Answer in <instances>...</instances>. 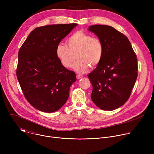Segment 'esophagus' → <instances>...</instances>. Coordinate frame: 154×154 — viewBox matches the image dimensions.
<instances>
[{"mask_svg":"<svg viewBox=\"0 0 154 154\" xmlns=\"http://www.w3.org/2000/svg\"><path fill=\"white\" fill-rule=\"evenodd\" d=\"M76 77H77V79H80V78H82V77H83V75H81V74H77Z\"/></svg>","mask_w":154,"mask_h":154,"instance_id":"obj_1","label":"esophagus"}]
</instances>
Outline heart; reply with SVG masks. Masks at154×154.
Listing matches in <instances>:
<instances>
[{
	"label": "heart",
	"instance_id": "1",
	"mask_svg": "<svg viewBox=\"0 0 154 154\" xmlns=\"http://www.w3.org/2000/svg\"><path fill=\"white\" fill-rule=\"evenodd\" d=\"M67 45L60 42L57 46L56 54L64 67L72 66L76 57L78 61L74 69L78 72H86L90 66L96 67L100 63L103 46L100 39L82 31H78L69 36Z\"/></svg>",
	"mask_w": 154,
	"mask_h": 154
}]
</instances>
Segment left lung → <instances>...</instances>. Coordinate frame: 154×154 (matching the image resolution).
Instances as JSON below:
<instances>
[{
  "label": "left lung",
  "mask_w": 154,
  "mask_h": 154,
  "mask_svg": "<svg viewBox=\"0 0 154 154\" xmlns=\"http://www.w3.org/2000/svg\"><path fill=\"white\" fill-rule=\"evenodd\" d=\"M100 39L103 54L100 63L88 75L91 98L99 108L112 111L124 105L130 96L138 77V61L126 36L106 25L88 29Z\"/></svg>",
  "instance_id": "1"
}]
</instances>
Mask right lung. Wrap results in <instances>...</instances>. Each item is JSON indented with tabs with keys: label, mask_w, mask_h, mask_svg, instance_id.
I'll return each instance as SVG.
<instances>
[{
	"label": "right lung",
	"mask_w": 154,
	"mask_h": 154,
	"mask_svg": "<svg viewBox=\"0 0 154 154\" xmlns=\"http://www.w3.org/2000/svg\"><path fill=\"white\" fill-rule=\"evenodd\" d=\"M77 24L37 27L18 52L16 75L27 100L41 112L57 111L67 101L74 72L64 67L56 54L57 46Z\"/></svg>",
	"instance_id": "1"
}]
</instances>
